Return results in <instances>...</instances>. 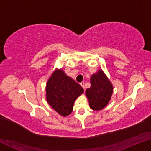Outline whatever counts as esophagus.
I'll return each instance as SVG.
<instances>
[{"instance_id": "34e87169", "label": "esophagus", "mask_w": 151, "mask_h": 151, "mask_svg": "<svg viewBox=\"0 0 151 151\" xmlns=\"http://www.w3.org/2000/svg\"><path fill=\"white\" fill-rule=\"evenodd\" d=\"M80 85L82 87H83V88H85V83H84V82H82V83H81Z\"/></svg>"}]
</instances>
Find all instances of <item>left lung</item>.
Here are the masks:
<instances>
[{
    "instance_id": "8db88e82",
    "label": "left lung",
    "mask_w": 151,
    "mask_h": 151,
    "mask_svg": "<svg viewBox=\"0 0 151 151\" xmlns=\"http://www.w3.org/2000/svg\"><path fill=\"white\" fill-rule=\"evenodd\" d=\"M112 91V85L103 71L99 70L96 74L92 75L91 87L86 90L91 108L94 111L103 109L109 103Z\"/></svg>"
}]
</instances>
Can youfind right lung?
<instances>
[{"label": "right lung", "instance_id": "right-lung-1", "mask_svg": "<svg viewBox=\"0 0 151 151\" xmlns=\"http://www.w3.org/2000/svg\"><path fill=\"white\" fill-rule=\"evenodd\" d=\"M84 89L62 70H56L48 79L46 88L48 104L62 116H67L73 109L75 99Z\"/></svg>", "mask_w": 151, "mask_h": 151}]
</instances>
